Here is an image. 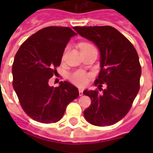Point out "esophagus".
Wrapping results in <instances>:
<instances>
[{
	"label": "esophagus",
	"mask_w": 153,
	"mask_h": 153,
	"mask_svg": "<svg viewBox=\"0 0 153 153\" xmlns=\"http://www.w3.org/2000/svg\"><path fill=\"white\" fill-rule=\"evenodd\" d=\"M79 95L82 96V95H83V90L82 89H79Z\"/></svg>",
	"instance_id": "obj_1"
}]
</instances>
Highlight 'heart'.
<instances>
[{
  "label": "heart",
  "instance_id": "1",
  "mask_svg": "<svg viewBox=\"0 0 153 153\" xmlns=\"http://www.w3.org/2000/svg\"><path fill=\"white\" fill-rule=\"evenodd\" d=\"M91 44H86V43H82L81 44L80 47L82 48V47L86 46H90ZM69 79L75 85H78V86H84L86 85V82H87V80H88V75L85 73V72L82 71H76L73 72L72 74H71L69 75Z\"/></svg>",
  "mask_w": 153,
  "mask_h": 153
}]
</instances>
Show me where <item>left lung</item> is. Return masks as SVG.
Listing matches in <instances>:
<instances>
[{
  "instance_id": "left-lung-1",
  "label": "left lung",
  "mask_w": 153,
  "mask_h": 153,
  "mask_svg": "<svg viewBox=\"0 0 153 153\" xmlns=\"http://www.w3.org/2000/svg\"><path fill=\"white\" fill-rule=\"evenodd\" d=\"M81 36L97 45L100 51L101 71L94 81L102 94L85 90L91 99L84 110L89 123L109 126L118 122L129 111L140 89L141 75L139 57L135 48L126 36L111 26L74 27Z\"/></svg>"
}]
</instances>
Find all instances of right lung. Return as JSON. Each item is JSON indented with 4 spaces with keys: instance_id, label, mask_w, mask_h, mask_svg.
Masks as SVG:
<instances>
[{
    "instance_id": "1",
    "label": "right lung",
    "mask_w": 153,
    "mask_h": 153,
    "mask_svg": "<svg viewBox=\"0 0 153 153\" xmlns=\"http://www.w3.org/2000/svg\"><path fill=\"white\" fill-rule=\"evenodd\" d=\"M70 27H44L25 40L13 61V86L20 105L27 116L41 123L57 122L67 105L79 97V90L67 81L58 87L49 86L57 73L62 54L72 36Z\"/></svg>"
}]
</instances>
